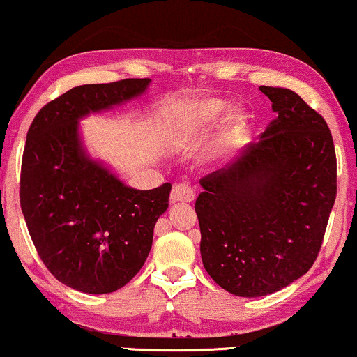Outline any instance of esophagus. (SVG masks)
<instances>
[{
	"mask_svg": "<svg viewBox=\"0 0 357 357\" xmlns=\"http://www.w3.org/2000/svg\"><path fill=\"white\" fill-rule=\"evenodd\" d=\"M193 199H195V192L187 183H177V185H174V188H172L170 200L174 204H177V202H192Z\"/></svg>",
	"mask_w": 357,
	"mask_h": 357,
	"instance_id": "1",
	"label": "esophagus"
}]
</instances>
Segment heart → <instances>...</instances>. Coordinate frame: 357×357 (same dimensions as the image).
<instances>
[{
  "label": "heart",
  "instance_id": "heart-1",
  "mask_svg": "<svg viewBox=\"0 0 357 357\" xmlns=\"http://www.w3.org/2000/svg\"><path fill=\"white\" fill-rule=\"evenodd\" d=\"M227 109H228L227 104L218 99L202 100V102L188 105L185 111H183V119H182L183 134L190 135L197 130V127L212 124V122L220 121V119L225 116ZM243 132H245L243 116H233L230 121V126H228L225 135H223L222 139L223 145L231 147V145L238 144L241 137H243Z\"/></svg>",
  "mask_w": 357,
  "mask_h": 357
}]
</instances>
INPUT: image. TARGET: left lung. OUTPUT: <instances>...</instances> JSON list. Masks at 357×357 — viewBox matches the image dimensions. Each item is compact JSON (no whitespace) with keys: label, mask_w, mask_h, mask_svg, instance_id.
Returning <instances> with one entry per match:
<instances>
[{"label":"left lung","mask_w":357,"mask_h":357,"mask_svg":"<svg viewBox=\"0 0 357 357\" xmlns=\"http://www.w3.org/2000/svg\"><path fill=\"white\" fill-rule=\"evenodd\" d=\"M278 117L233 164L200 178L206 273L228 293L266 296L313 266L336 200L333 135L296 92L261 86Z\"/></svg>","instance_id":"left-lung-1"}]
</instances>
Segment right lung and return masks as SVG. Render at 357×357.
Segmentation results:
<instances>
[{"label": "right lung", "mask_w": 357, "mask_h": 357, "mask_svg": "<svg viewBox=\"0 0 357 357\" xmlns=\"http://www.w3.org/2000/svg\"><path fill=\"white\" fill-rule=\"evenodd\" d=\"M151 79L86 84L47 102L33 119L21 162L20 202L41 261L57 281L89 294L112 293L137 275L170 183L135 190L91 160L77 121L142 94Z\"/></svg>", "instance_id": "add662e5"}]
</instances>
